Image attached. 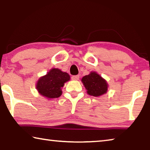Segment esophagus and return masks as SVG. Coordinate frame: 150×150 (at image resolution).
<instances>
[{
  "label": "esophagus",
  "mask_w": 150,
  "mask_h": 150,
  "mask_svg": "<svg viewBox=\"0 0 150 150\" xmlns=\"http://www.w3.org/2000/svg\"><path fill=\"white\" fill-rule=\"evenodd\" d=\"M72 80H74V81H77L79 80V75H73L72 76Z\"/></svg>",
  "instance_id": "obj_1"
}]
</instances>
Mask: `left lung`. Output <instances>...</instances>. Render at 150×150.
I'll use <instances>...</instances> for the list:
<instances>
[{
	"mask_svg": "<svg viewBox=\"0 0 150 150\" xmlns=\"http://www.w3.org/2000/svg\"><path fill=\"white\" fill-rule=\"evenodd\" d=\"M81 81L89 95L97 97L106 93L108 91L107 81L96 71H91L88 75L84 76Z\"/></svg>",
	"mask_w": 150,
	"mask_h": 150,
	"instance_id": "obj_1",
	"label": "left lung"
}]
</instances>
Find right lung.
Here are the masks:
<instances>
[{"label":"right lung","mask_w":150,"mask_h":150,"mask_svg":"<svg viewBox=\"0 0 150 150\" xmlns=\"http://www.w3.org/2000/svg\"><path fill=\"white\" fill-rule=\"evenodd\" d=\"M70 80L67 73L63 72L57 68H52L38 80L35 88L40 95L47 99L58 98L62 95V88Z\"/></svg>","instance_id":"obj_1"}]
</instances>
